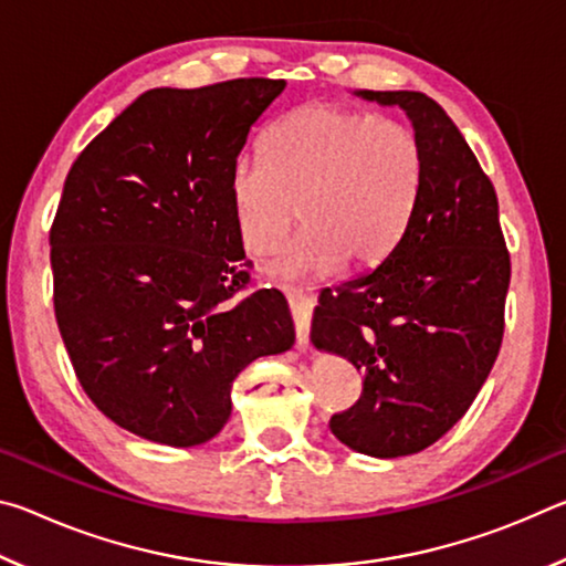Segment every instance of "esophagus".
Wrapping results in <instances>:
<instances>
[{
    "mask_svg": "<svg viewBox=\"0 0 566 566\" xmlns=\"http://www.w3.org/2000/svg\"><path fill=\"white\" fill-rule=\"evenodd\" d=\"M286 302H290V310L294 317L296 344H300L302 349H306V344H310V322H312V310H314L312 296L304 292H290L286 294Z\"/></svg>",
    "mask_w": 566,
    "mask_h": 566,
    "instance_id": "esophagus-1",
    "label": "esophagus"
}]
</instances>
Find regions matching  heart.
<instances>
[{"instance_id": "b5f03b06", "label": "heart", "mask_w": 566, "mask_h": 566, "mask_svg": "<svg viewBox=\"0 0 566 566\" xmlns=\"http://www.w3.org/2000/svg\"><path fill=\"white\" fill-rule=\"evenodd\" d=\"M424 179V147L409 124L334 102H306L264 137V159H239L229 197L247 249L272 254L274 280L367 270L405 232Z\"/></svg>"}]
</instances>
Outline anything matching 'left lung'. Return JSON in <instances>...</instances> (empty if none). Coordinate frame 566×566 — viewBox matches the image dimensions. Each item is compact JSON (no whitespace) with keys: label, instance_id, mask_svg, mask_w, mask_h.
<instances>
[{"label":"left lung","instance_id":"1","mask_svg":"<svg viewBox=\"0 0 566 566\" xmlns=\"http://www.w3.org/2000/svg\"><path fill=\"white\" fill-rule=\"evenodd\" d=\"M357 97L407 112L424 179L385 260L322 290L312 342L364 375L357 405L329 419L332 434L395 459L434 444L472 407L502 347L512 264L496 191L447 112L421 92Z\"/></svg>","mask_w":566,"mask_h":566}]
</instances>
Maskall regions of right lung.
Segmentation results:
<instances>
[{
  "label": "right lung",
  "instance_id": "right-lung-1",
  "mask_svg": "<svg viewBox=\"0 0 566 566\" xmlns=\"http://www.w3.org/2000/svg\"><path fill=\"white\" fill-rule=\"evenodd\" d=\"M284 80L149 90L70 169L50 229L54 314L104 417L169 447L205 444L249 361L286 352L282 292L247 290L229 197L249 129Z\"/></svg>",
  "mask_w": 566,
  "mask_h": 566
}]
</instances>
